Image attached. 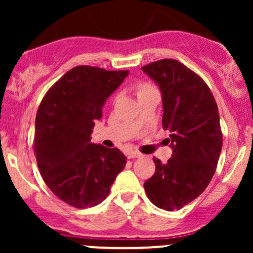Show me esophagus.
<instances>
[{
  "label": "esophagus",
  "mask_w": 253,
  "mask_h": 253,
  "mask_svg": "<svg viewBox=\"0 0 253 253\" xmlns=\"http://www.w3.org/2000/svg\"><path fill=\"white\" fill-rule=\"evenodd\" d=\"M141 153L139 152H136V150H132V152H128L127 153V158L128 159H134V158H141Z\"/></svg>",
  "instance_id": "obj_1"
}]
</instances>
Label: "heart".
Instances as JSON below:
<instances>
[{"label":"heart","instance_id":"b5f03b06","mask_svg":"<svg viewBox=\"0 0 253 253\" xmlns=\"http://www.w3.org/2000/svg\"><path fill=\"white\" fill-rule=\"evenodd\" d=\"M150 88H152V86H150L149 84H147V83L138 84V94L141 93V91H144V90H147V89H150Z\"/></svg>","mask_w":253,"mask_h":253}]
</instances>
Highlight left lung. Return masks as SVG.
Masks as SVG:
<instances>
[{
    "mask_svg": "<svg viewBox=\"0 0 253 253\" xmlns=\"http://www.w3.org/2000/svg\"><path fill=\"white\" fill-rule=\"evenodd\" d=\"M142 70L162 90L163 128L172 148L168 163L154 158L155 172L144 182L153 205L178 211L192 202L211 182L223 147L218 106L197 73L172 58L155 61Z\"/></svg>",
    "mask_w": 253,
    "mask_h": 253,
    "instance_id": "left-lung-1",
    "label": "left lung"
}]
</instances>
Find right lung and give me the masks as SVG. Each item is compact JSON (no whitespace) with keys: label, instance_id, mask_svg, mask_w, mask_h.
<instances>
[{"label":"right lung","instance_id":"1","mask_svg":"<svg viewBox=\"0 0 253 253\" xmlns=\"http://www.w3.org/2000/svg\"><path fill=\"white\" fill-rule=\"evenodd\" d=\"M128 71L77 66L45 94L35 119L34 153L47 187L83 209L103 202L127 158L117 148L90 143L94 121Z\"/></svg>","mask_w":253,"mask_h":253}]
</instances>
